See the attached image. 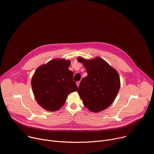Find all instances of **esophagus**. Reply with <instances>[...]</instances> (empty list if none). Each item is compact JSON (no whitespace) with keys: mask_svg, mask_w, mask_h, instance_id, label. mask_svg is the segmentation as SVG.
<instances>
[{"mask_svg":"<svg viewBox=\"0 0 154 154\" xmlns=\"http://www.w3.org/2000/svg\"><path fill=\"white\" fill-rule=\"evenodd\" d=\"M80 81H79V82H76L77 85L78 87H79V85H80Z\"/></svg>","mask_w":154,"mask_h":154,"instance_id":"1","label":"esophagus"}]
</instances>
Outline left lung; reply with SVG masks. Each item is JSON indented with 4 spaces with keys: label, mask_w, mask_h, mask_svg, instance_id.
<instances>
[{
    "label": "left lung",
    "mask_w": 154,
    "mask_h": 154,
    "mask_svg": "<svg viewBox=\"0 0 154 154\" xmlns=\"http://www.w3.org/2000/svg\"><path fill=\"white\" fill-rule=\"evenodd\" d=\"M88 75L82 79L78 93L83 105L92 112L104 110L115 100L120 88V78L118 72L100 57L85 60L81 57Z\"/></svg>",
    "instance_id": "obj_1"
}]
</instances>
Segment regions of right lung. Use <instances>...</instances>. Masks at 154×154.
<instances>
[{"label":"right lung","instance_id":"obj_1","mask_svg":"<svg viewBox=\"0 0 154 154\" xmlns=\"http://www.w3.org/2000/svg\"><path fill=\"white\" fill-rule=\"evenodd\" d=\"M69 60L54 59L38 67L32 79V87L38 103L50 112L59 109L77 86L74 73L68 68Z\"/></svg>","mask_w":154,"mask_h":154}]
</instances>
